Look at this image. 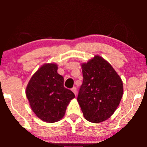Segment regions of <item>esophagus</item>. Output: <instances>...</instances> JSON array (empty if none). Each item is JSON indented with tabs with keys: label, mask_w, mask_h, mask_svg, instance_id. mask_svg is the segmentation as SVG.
<instances>
[{
	"label": "esophagus",
	"mask_w": 147,
	"mask_h": 147,
	"mask_svg": "<svg viewBox=\"0 0 147 147\" xmlns=\"http://www.w3.org/2000/svg\"><path fill=\"white\" fill-rule=\"evenodd\" d=\"M71 91L74 92V94H75L76 96L77 95V89H76V87L72 88H71Z\"/></svg>",
	"instance_id": "esophagus-1"
}]
</instances>
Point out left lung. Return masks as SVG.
Returning <instances> with one entry per match:
<instances>
[{
	"label": "left lung",
	"mask_w": 147,
	"mask_h": 147,
	"mask_svg": "<svg viewBox=\"0 0 147 147\" xmlns=\"http://www.w3.org/2000/svg\"><path fill=\"white\" fill-rule=\"evenodd\" d=\"M83 83L78 102L88 121L99 123L115 112L123 94L121 78L112 66L99 55L82 64Z\"/></svg>",
	"instance_id": "1"
}]
</instances>
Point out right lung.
Returning a JSON list of instances; mask_svg holds the SVG:
<instances>
[{
    "instance_id": "obj_1",
    "label": "right lung",
    "mask_w": 147,
    "mask_h": 147,
    "mask_svg": "<svg viewBox=\"0 0 147 147\" xmlns=\"http://www.w3.org/2000/svg\"><path fill=\"white\" fill-rule=\"evenodd\" d=\"M56 63H45L32 76L26 88V96L32 110L44 122H55L65 115L68 104L75 98L63 86Z\"/></svg>"
}]
</instances>
